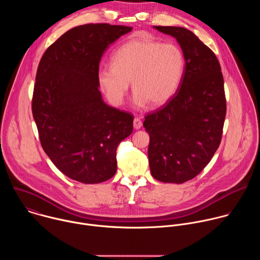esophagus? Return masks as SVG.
<instances>
[{"mask_svg": "<svg viewBox=\"0 0 260 260\" xmlns=\"http://www.w3.org/2000/svg\"><path fill=\"white\" fill-rule=\"evenodd\" d=\"M142 125H143V123H142L141 119L139 117H136L134 119V128L135 129H140L142 127Z\"/></svg>", "mask_w": 260, "mask_h": 260, "instance_id": "34e87169", "label": "esophagus"}]
</instances>
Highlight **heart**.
<instances>
[{
	"label": "heart",
	"mask_w": 260,
	"mask_h": 260,
	"mask_svg": "<svg viewBox=\"0 0 260 260\" xmlns=\"http://www.w3.org/2000/svg\"><path fill=\"white\" fill-rule=\"evenodd\" d=\"M111 63L98 71L101 88L111 103L119 106L132 80L133 104L137 108L167 103L178 90L185 70L180 47L148 39L125 42L111 56Z\"/></svg>",
	"instance_id": "1"
}]
</instances>
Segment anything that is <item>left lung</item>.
I'll return each mask as SVG.
<instances>
[{
    "label": "left lung",
    "mask_w": 260,
    "mask_h": 260,
    "mask_svg": "<svg viewBox=\"0 0 260 260\" xmlns=\"http://www.w3.org/2000/svg\"><path fill=\"white\" fill-rule=\"evenodd\" d=\"M177 40L185 58L178 90L143 123L149 134L148 159L153 178L181 184L210 162L220 145L226 101L220 63L189 29L155 26Z\"/></svg>",
    "instance_id": "left-lung-1"
}]
</instances>
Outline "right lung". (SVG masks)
Returning <instances> with one entry per match:
<instances>
[{
	"label": "right lung",
	"mask_w": 260,
	"mask_h": 260,
	"mask_svg": "<svg viewBox=\"0 0 260 260\" xmlns=\"http://www.w3.org/2000/svg\"><path fill=\"white\" fill-rule=\"evenodd\" d=\"M132 26L89 23L64 32L44 52L32 95L43 150L67 177L84 184L112 178L118 144L134 117L108 106L98 71L104 52Z\"/></svg>",
	"instance_id": "1"
}]
</instances>
